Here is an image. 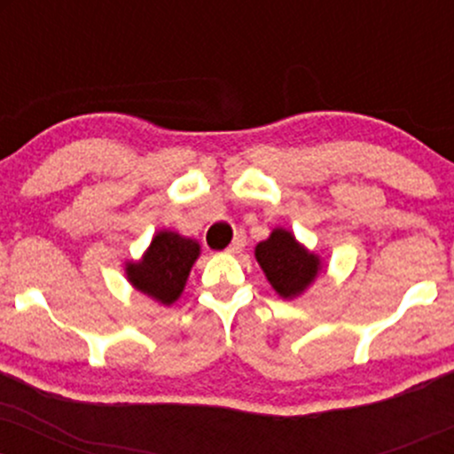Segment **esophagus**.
<instances>
[{"mask_svg":"<svg viewBox=\"0 0 454 454\" xmlns=\"http://www.w3.org/2000/svg\"><path fill=\"white\" fill-rule=\"evenodd\" d=\"M243 249H245V237H243V234H239V237L234 239V241H232L231 245H228L226 252H228V254H241Z\"/></svg>","mask_w":454,"mask_h":454,"instance_id":"esophagus-1","label":"esophagus"}]
</instances>
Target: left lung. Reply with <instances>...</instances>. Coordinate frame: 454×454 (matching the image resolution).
I'll return each instance as SVG.
<instances>
[{
	"label": "left lung",
	"instance_id": "1",
	"mask_svg": "<svg viewBox=\"0 0 454 454\" xmlns=\"http://www.w3.org/2000/svg\"><path fill=\"white\" fill-rule=\"evenodd\" d=\"M256 260L281 299L303 294L314 284L322 267L320 258L305 249L294 234L284 228H275L267 241L256 245Z\"/></svg>",
	"mask_w": 454,
	"mask_h": 454
}]
</instances>
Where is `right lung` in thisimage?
I'll use <instances>...</instances> for the list:
<instances>
[{"label": "right lung", "mask_w": 454, "mask_h": 454, "mask_svg": "<svg viewBox=\"0 0 454 454\" xmlns=\"http://www.w3.org/2000/svg\"><path fill=\"white\" fill-rule=\"evenodd\" d=\"M200 256V245L179 232L160 231L138 262L126 264L128 281L161 305H173Z\"/></svg>", "instance_id": "add662e5"}]
</instances>
